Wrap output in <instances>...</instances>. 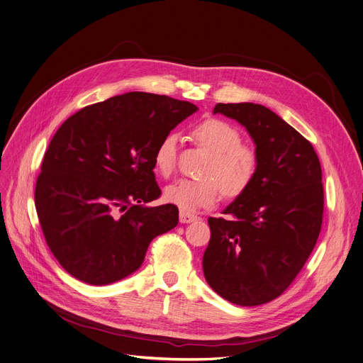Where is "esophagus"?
Here are the masks:
<instances>
[{"mask_svg":"<svg viewBox=\"0 0 363 363\" xmlns=\"http://www.w3.org/2000/svg\"><path fill=\"white\" fill-rule=\"evenodd\" d=\"M179 218H180V223L187 224V223H191V221L198 220V216H195L194 212H189V211H180Z\"/></svg>","mask_w":363,"mask_h":363,"instance_id":"1","label":"esophagus"}]
</instances>
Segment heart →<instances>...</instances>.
<instances>
[{
  "instance_id": "obj_1",
  "label": "heart",
  "mask_w": 363,
  "mask_h": 363,
  "mask_svg": "<svg viewBox=\"0 0 363 363\" xmlns=\"http://www.w3.org/2000/svg\"><path fill=\"white\" fill-rule=\"evenodd\" d=\"M191 139L211 154L201 180H179L164 190V199L180 211L211 208L220 198V190L230 198L240 196L252 184L258 172V154L240 143V132L221 118H206L191 130ZM177 162V136L167 133L158 142L154 164L158 173L169 177Z\"/></svg>"
}]
</instances>
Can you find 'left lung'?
Here are the masks:
<instances>
[{
    "label": "left lung",
    "mask_w": 363,
    "mask_h": 363,
    "mask_svg": "<svg viewBox=\"0 0 363 363\" xmlns=\"http://www.w3.org/2000/svg\"><path fill=\"white\" fill-rule=\"evenodd\" d=\"M217 113L246 127L258 172L224 211L228 218H208L203 274L225 301L264 305L287 290L316 245L324 214L321 164L312 143L264 105L217 104Z\"/></svg>",
    "instance_id": "1"
}]
</instances>
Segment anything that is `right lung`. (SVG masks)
Returning <instances> with one entry per match:
<instances>
[{
	"label": "right lung",
	"mask_w": 363,
	"mask_h": 363,
	"mask_svg": "<svg viewBox=\"0 0 363 363\" xmlns=\"http://www.w3.org/2000/svg\"><path fill=\"white\" fill-rule=\"evenodd\" d=\"M198 106L129 92L84 106L50 142L35 187L45 242L77 280L102 286L135 272L149 243L179 223V208L146 206L161 196L154 152Z\"/></svg>",
	"instance_id": "obj_1"
}]
</instances>
